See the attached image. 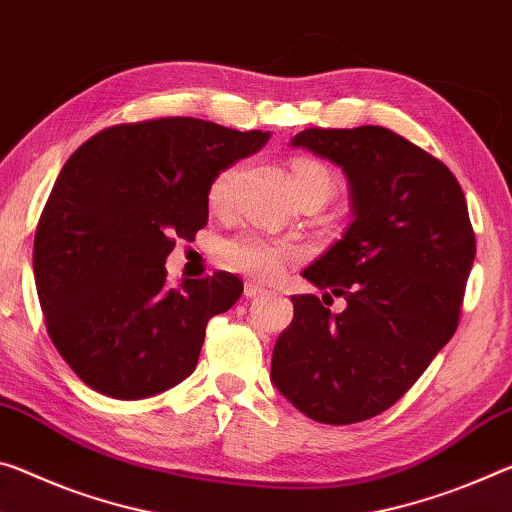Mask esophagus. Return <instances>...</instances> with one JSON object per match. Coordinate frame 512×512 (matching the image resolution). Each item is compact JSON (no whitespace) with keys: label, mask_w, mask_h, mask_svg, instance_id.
I'll return each mask as SVG.
<instances>
[{"label":"esophagus","mask_w":512,"mask_h":512,"mask_svg":"<svg viewBox=\"0 0 512 512\" xmlns=\"http://www.w3.org/2000/svg\"><path fill=\"white\" fill-rule=\"evenodd\" d=\"M264 291L266 289L255 280H246V285H243V296H246V298H257V296H262Z\"/></svg>","instance_id":"1"}]
</instances>
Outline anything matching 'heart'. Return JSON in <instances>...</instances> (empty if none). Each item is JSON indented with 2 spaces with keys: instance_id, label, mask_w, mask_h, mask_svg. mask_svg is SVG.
I'll list each match as a JSON object with an SVG mask.
<instances>
[{
  "instance_id": "obj_1",
  "label": "heart",
  "mask_w": 512,
  "mask_h": 512,
  "mask_svg": "<svg viewBox=\"0 0 512 512\" xmlns=\"http://www.w3.org/2000/svg\"><path fill=\"white\" fill-rule=\"evenodd\" d=\"M239 164H232L214 175L212 184H209V202L214 207H221L227 202L232 193V186L239 177ZM294 184L296 189L303 186H326L332 191V175L330 170L314 159H298L294 164ZM216 257L218 262L227 269L253 275V278L269 280L273 275L282 271L291 257V248L287 243L266 239L257 232H239L234 237L221 239L216 243Z\"/></svg>"
}]
</instances>
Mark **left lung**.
<instances>
[{
  "instance_id": "obj_1",
  "label": "left lung",
  "mask_w": 512,
  "mask_h": 512,
  "mask_svg": "<svg viewBox=\"0 0 512 512\" xmlns=\"http://www.w3.org/2000/svg\"><path fill=\"white\" fill-rule=\"evenodd\" d=\"M291 145L342 166L353 223L303 271L330 294L291 296L271 378L310 419L358 424L392 408L456 332L474 227L451 170L392 129L310 127ZM332 295L344 313L322 305Z\"/></svg>"
}]
</instances>
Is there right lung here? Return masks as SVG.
I'll return each mask as SVG.
<instances>
[{
	"label": "right lung",
	"instance_id": "add662e5",
	"mask_svg": "<svg viewBox=\"0 0 512 512\" xmlns=\"http://www.w3.org/2000/svg\"><path fill=\"white\" fill-rule=\"evenodd\" d=\"M266 141L259 129L152 118L102 129L61 168L36 227V291L56 351L95 392L145 399L196 369L207 321L243 282L214 271L173 287L166 257L207 225L218 170Z\"/></svg>",
	"mask_w": 512,
	"mask_h": 512
}]
</instances>
